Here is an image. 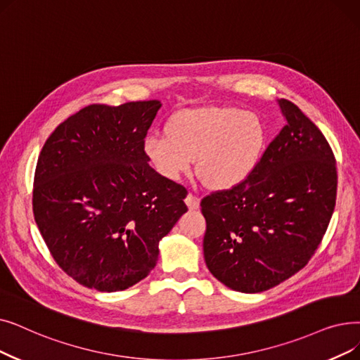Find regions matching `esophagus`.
Segmentation results:
<instances>
[{
	"mask_svg": "<svg viewBox=\"0 0 360 360\" xmlns=\"http://www.w3.org/2000/svg\"><path fill=\"white\" fill-rule=\"evenodd\" d=\"M185 202H186V206H188L190 210H195V209H198V206H200V198H197L195 195H193V194L190 193L188 195H186Z\"/></svg>",
	"mask_w": 360,
	"mask_h": 360,
	"instance_id": "34e87169",
	"label": "esophagus"
}]
</instances>
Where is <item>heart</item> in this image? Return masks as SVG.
<instances>
[{"label": "heart", "mask_w": 360, "mask_h": 360, "mask_svg": "<svg viewBox=\"0 0 360 360\" xmlns=\"http://www.w3.org/2000/svg\"><path fill=\"white\" fill-rule=\"evenodd\" d=\"M266 132L252 112L205 107L176 113L167 134H151L144 151L154 169L170 181L193 167L209 188L224 191L244 182L262 155Z\"/></svg>", "instance_id": "heart-1"}]
</instances>
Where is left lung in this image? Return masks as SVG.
I'll use <instances>...</instances> for the list:
<instances>
[{
  "instance_id": "obj_1",
  "label": "left lung",
  "mask_w": 360,
  "mask_h": 360,
  "mask_svg": "<svg viewBox=\"0 0 360 360\" xmlns=\"http://www.w3.org/2000/svg\"><path fill=\"white\" fill-rule=\"evenodd\" d=\"M285 127L244 182L201 200L212 275L231 290L266 291L303 269L335 207L334 153L299 107L278 100Z\"/></svg>"
}]
</instances>
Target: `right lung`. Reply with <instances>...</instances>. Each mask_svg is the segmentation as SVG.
Returning <instances> with one entry per match:
<instances>
[{
	"label": "right lung",
	"mask_w": 360,
	"mask_h": 360,
	"mask_svg": "<svg viewBox=\"0 0 360 360\" xmlns=\"http://www.w3.org/2000/svg\"><path fill=\"white\" fill-rule=\"evenodd\" d=\"M162 103L91 104L46 139L34 216L58 266L76 283L122 291L144 279L159 241L188 210L182 185L150 165L144 138Z\"/></svg>",
	"instance_id": "add662e5"
}]
</instances>
